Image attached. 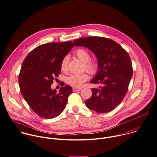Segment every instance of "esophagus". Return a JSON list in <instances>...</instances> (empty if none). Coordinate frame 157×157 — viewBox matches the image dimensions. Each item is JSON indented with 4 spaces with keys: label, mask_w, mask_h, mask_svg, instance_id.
<instances>
[{
    "label": "esophagus",
    "mask_w": 157,
    "mask_h": 157,
    "mask_svg": "<svg viewBox=\"0 0 157 157\" xmlns=\"http://www.w3.org/2000/svg\"><path fill=\"white\" fill-rule=\"evenodd\" d=\"M81 88H73V91H81Z\"/></svg>",
    "instance_id": "34e87169"
}]
</instances>
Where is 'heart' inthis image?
Instances as JSON below:
<instances>
[{
	"label": "heart",
	"mask_w": 157,
	"mask_h": 157,
	"mask_svg": "<svg viewBox=\"0 0 157 157\" xmlns=\"http://www.w3.org/2000/svg\"><path fill=\"white\" fill-rule=\"evenodd\" d=\"M75 55L81 61L84 63V68L90 74H94L98 69V63L96 60H91L90 59V53L87 50L84 49H78L75 51ZM69 58L68 56L63 58L61 62L60 68L63 71H66L67 70ZM88 79V76L87 73H84L79 75H71L67 78V83L75 87H82L84 82Z\"/></svg>",
	"instance_id": "1"
}]
</instances>
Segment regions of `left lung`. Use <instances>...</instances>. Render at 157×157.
<instances>
[{"label":"left lung","mask_w":157,"mask_h":157,"mask_svg":"<svg viewBox=\"0 0 157 157\" xmlns=\"http://www.w3.org/2000/svg\"><path fill=\"white\" fill-rule=\"evenodd\" d=\"M73 43L76 46L87 48L98 59V70L90 82L101 86L91 89L86 106L98 113L113 111L124 99L132 76L128 53L116 41L102 36L81 38Z\"/></svg>","instance_id":"obj_1"}]
</instances>
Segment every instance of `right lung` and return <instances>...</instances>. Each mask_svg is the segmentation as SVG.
<instances>
[{
    "instance_id": "obj_1",
    "label": "right lung",
    "mask_w": 157,
    "mask_h": 157,
    "mask_svg": "<svg viewBox=\"0 0 157 157\" xmlns=\"http://www.w3.org/2000/svg\"><path fill=\"white\" fill-rule=\"evenodd\" d=\"M73 47L72 41L41 44L29 53L22 63L18 76L21 93L41 117L55 118L66 106L72 88L65 86L57 93L51 85L61 72L62 59Z\"/></svg>"
}]
</instances>
